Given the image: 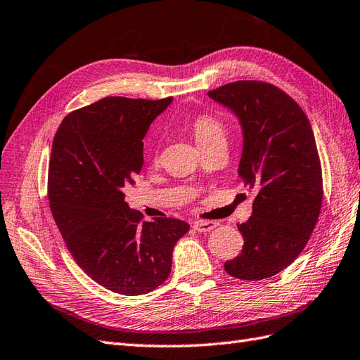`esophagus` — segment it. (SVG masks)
<instances>
[{"label":"esophagus","instance_id":"1","mask_svg":"<svg viewBox=\"0 0 360 360\" xmlns=\"http://www.w3.org/2000/svg\"><path fill=\"white\" fill-rule=\"evenodd\" d=\"M218 226L217 221H206V220H198L194 223V229L197 232H210Z\"/></svg>","mask_w":360,"mask_h":360}]
</instances>
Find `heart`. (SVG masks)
<instances>
[{"label": "heart", "mask_w": 360, "mask_h": 360, "mask_svg": "<svg viewBox=\"0 0 360 360\" xmlns=\"http://www.w3.org/2000/svg\"><path fill=\"white\" fill-rule=\"evenodd\" d=\"M191 127L195 137V142L200 148H206L220 142L226 143V129L221 122L215 116H212V114H198V116L192 120Z\"/></svg>", "instance_id": "heart-1"}]
</instances>
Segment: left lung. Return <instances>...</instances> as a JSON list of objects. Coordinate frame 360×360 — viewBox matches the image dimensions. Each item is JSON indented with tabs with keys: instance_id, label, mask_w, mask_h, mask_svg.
<instances>
[{
	"instance_id": "1",
	"label": "left lung",
	"mask_w": 360,
	"mask_h": 360,
	"mask_svg": "<svg viewBox=\"0 0 360 360\" xmlns=\"http://www.w3.org/2000/svg\"><path fill=\"white\" fill-rule=\"evenodd\" d=\"M207 96L229 108L243 129L238 175L255 192L252 217L238 224L244 246L224 270L259 281L304 250L322 205V172L309 119L290 96L261 81H236Z\"/></svg>"
}]
</instances>
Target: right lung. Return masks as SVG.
<instances>
[{
	"label": "right lung",
	"mask_w": 360,
	"mask_h": 360,
	"mask_svg": "<svg viewBox=\"0 0 360 360\" xmlns=\"http://www.w3.org/2000/svg\"><path fill=\"white\" fill-rule=\"evenodd\" d=\"M172 98H103L70 112L49 162L50 209L76 264L114 293L154 290L171 274L172 250L189 231L177 218L142 221L124 188L143 166V137Z\"/></svg>",
	"instance_id": "1"
}]
</instances>
